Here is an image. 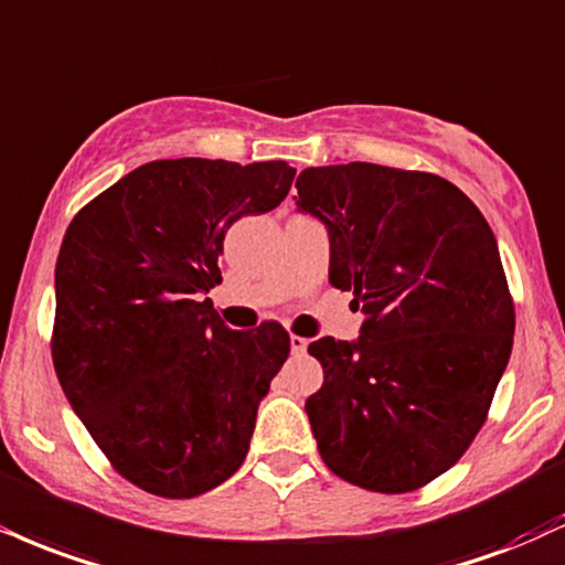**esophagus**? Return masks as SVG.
<instances>
[{"label": "esophagus", "instance_id": "obj_1", "mask_svg": "<svg viewBox=\"0 0 565 565\" xmlns=\"http://www.w3.org/2000/svg\"><path fill=\"white\" fill-rule=\"evenodd\" d=\"M289 344H291V355H305V350H308V339H305V337L291 334Z\"/></svg>", "mask_w": 565, "mask_h": 565}]
</instances>
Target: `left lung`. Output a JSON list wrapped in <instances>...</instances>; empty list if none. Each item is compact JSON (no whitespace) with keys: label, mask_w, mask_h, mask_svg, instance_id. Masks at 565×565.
I'll return each mask as SVG.
<instances>
[{"label":"left lung","mask_w":565,"mask_h":565,"mask_svg":"<svg viewBox=\"0 0 565 565\" xmlns=\"http://www.w3.org/2000/svg\"><path fill=\"white\" fill-rule=\"evenodd\" d=\"M297 207L329 228V281L365 316L355 342L323 337L310 394L323 463L399 494L455 466L484 426L513 350L515 310L492 228L441 175L348 162L305 168Z\"/></svg>","instance_id":"left-lung-1"}]
</instances>
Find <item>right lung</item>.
<instances>
[{
	"label": "right lung",
	"mask_w": 565,
	"mask_h": 565,
	"mask_svg": "<svg viewBox=\"0 0 565 565\" xmlns=\"http://www.w3.org/2000/svg\"><path fill=\"white\" fill-rule=\"evenodd\" d=\"M284 160H154L78 210L54 268L52 360L67 403L115 471L196 498L242 466L289 334L234 331L205 297L223 236L289 194Z\"/></svg>",
	"instance_id": "obj_1"
}]
</instances>
